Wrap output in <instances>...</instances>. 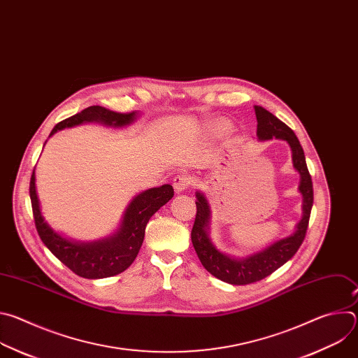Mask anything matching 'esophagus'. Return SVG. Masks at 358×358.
<instances>
[{
  "instance_id": "1",
  "label": "esophagus",
  "mask_w": 358,
  "mask_h": 358,
  "mask_svg": "<svg viewBox=\"0 0 358 358\" xmlns=\"http://www.w3.org/2000/svg\"><path fill=\"white\" fill-rule=\"evenodd\" d=\"M191 184H192V178L189 176H187V174H178L173 180V185H174L176 192L185 191Z\"/></svg>"
}]
</instances>
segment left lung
I'll use <instances>...</instances> for the list:
<instances>
[{
	"mask_svg": "<svg viewBox=\"0 0 358 358\" xmlns=\"http://www.w3.org/2000/svg\"><path fill=\"white\" fill-rule=\"evenodd\" d=\"M255 115L258 120L257 136L259 140L282 138L286 140L292 148L293 166L300 174L299 189L303 195V217L297 224L296 232L282 241L275 242L262 252L252 257L236 261L227 255L221 253L208 238V222H210V206L207 198L201 192H196V215L191 231V241L198 258L213 276L231 285H249L258 282L273 273L282 265H285L297 252L308 232L310 213L313 207V182L312 176L306 164L304 151L300 145L293 130L286 126L282 120L273 116L271 112L261 106H255Z\"/></svg>",
	"mask_w": 358,
	"mask_h": 358,
	"instance_id": "8db88e82",
	"label": "left lung"
}]
</instances>
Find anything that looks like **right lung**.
<instances>
[{
  "label": "right lung",
  "mask_w": 358,
  "mask_h": 358,
  "mask_svg": "<svg viewBox=\"0 0 358 358\" xmlns=\"http://www.w3.org/2000/svg\"><path fill=\"white\" fill-rule=\"evenodd\" d=\"M136 117V112L119 113L101 106H90L59 122L50 136L64 127H72L83 122H101L108 126H126ZM174 195L170 184L151 188L138 194L126 210L120 229L110 238L93 243H75L55 234L43 221L39 210V201L35 189V170L31 176L29 196L35 227L41 241L55 257L68 266L73 273L86 279H101L122 273L126 271L141 248L145 225L166 202Z\"/></svg>",
  "instance_id": "right-lung-1"
}]
</instances>
